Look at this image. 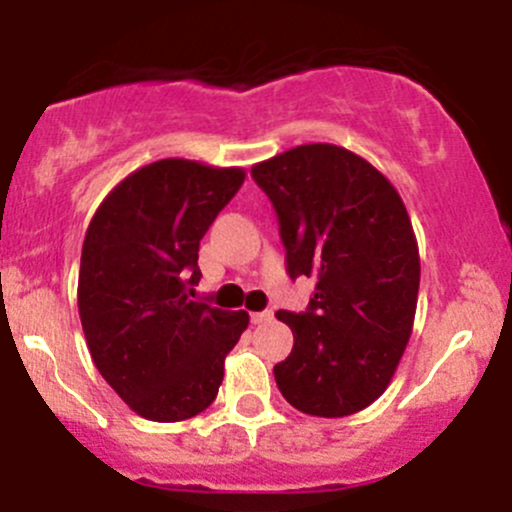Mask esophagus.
<instances>
[{"instance_id":"1","label":"esophagus","mask_w":512,"mask_h":512,"mask_svg":"<svg viewBox=\"0 0 512 512\" xmlns=\"http://www.w3.org/2000/svg\"><path fill=\"white\" fill-rule=\"evenodd\" d=\"M272 317H275V314H272V309H265V312H255V314H250L252 324H265V322H270Z\"/></svg>"}]
</instances>
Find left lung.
Listing matches in <instances>:
<instances>
[{
  "instance_id": "obj_1",
  "label": "left lung",
  "mask_w": 512,
  "mask_h": 512,
  "mask_svg": "<svg viewBox=\"0 0 512 512\" xmlns=\"http://www.w3.org/2000/svg\"><path fill=\"white\" fill-rule=\"evenodd\" d=\"M252 178L280 220L289 277L317 280L307 312L275 314L294 334L277 386L302 414L352 416L384 394L414 329L421 262L404 200L332 143L257 163Z\"/></svg>"
}]
</instances>
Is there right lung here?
<instances>
[{"label":"right lung","instance_id":"obj_1","mask_svg":"<svg viewBox=\"0 0 512 512\" xmlns=\"http://www.w3.org/2000/svg\"><path fill=\"white\" fill-rule=\"evenodd\" d=\"M245 180L242 168L185 158L143 165L98 205L86 230L79 314L91 359L151 421H185L218 396L247 312L195 299L200 240Z\"/></svg>","mask_w":512,"mask_h":512}]
</instances>
